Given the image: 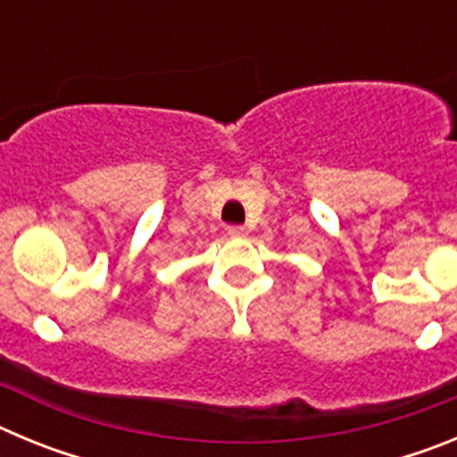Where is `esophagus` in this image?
<instances>
[{"mask_svg": "<svg viewBox=\"0 0 457 457\" xmlns=\"http://www.w3.org/2000/svg\"><path fill=\"white\" fill-rule=\"evenodd\" d=\"M247 228L245 226H228V236L231 237H247Z\"/></svg>", "mask_w": 457, "mask_h": 457, "instance_id": "obj_1", "label": "esophagus"}]
</instances>
